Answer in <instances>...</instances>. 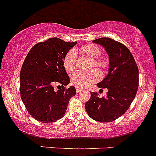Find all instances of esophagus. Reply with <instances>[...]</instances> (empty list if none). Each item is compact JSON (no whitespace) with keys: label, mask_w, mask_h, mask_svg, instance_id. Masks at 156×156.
<instances>
[{"label":"esophagus","mask_w":156,"mask_h":156,"mask_svg":"<svg viewBox=\"0 0 156 156\" xmlns=\"http://www.w3.org/2000/svg\"><path fill=\"white\" fill-rule=\"evenodd\" d=\"M81 90H81V88H80V87H76V92H77V93H79V92H81Z\"/></svg>","instance_id":"34e87169"}]
</instances>
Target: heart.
<instances>
[{
  "label": "heart",
  "mask_w": 156,
  "mask_h": 156,
  "mask_svg": "<svg viewBox=\"0 0 156 156\" xmlns=\"http://www.w3.org/2000/svg\"><path fill=\"white\" fill-rule=\"evenodd\" d=\"M81 54L87 56L91 59L90 67L94 66L100 69L106 70L108 68V61L101 56L102 50L100 47L94 44H88L78 48ZM76 62V56L74 50H69L63 59L64 68L67 72L74 70ZM100 78V74L96 69L83 72L76 71L71 75V82L78 87H84L90 84L96 82Z\"/></svg>",
  "instance_id": "heart-1"
}]
</instances>
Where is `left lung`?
<instances>
[{
    "mask_svg": "<svg viewBox=\"0 0 156 156\" xmlns=\"http://www.w3.org/2000/svg\"><path fill=\"white\" fill-rule=\"evenodd\" d=\"M103 46L109 57L107 76L97 85L106 88V97L99 98L97 92H90L85 104L90 117L100 122H110L122 116L130 107L138 89L139 70L128 48L123 44L100 37L93 41Z\"/></svg>",
    "mask_w": 156,
    "mask_h": 156,
    "instance_id": "left-lung-1",
    "label": "left lung"
}]
</instances>
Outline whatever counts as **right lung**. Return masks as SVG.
<instances>
[{"instance_id":"right-lung-1","label":"right lung","mask_w":156,"mask_h":156,"mask_svg":"<svg viewBox=\"0 0 156 156\" xmlns=\"http://www.w3.org/2000/svg\"><path fill=\"white\" fill-rule=\"evenodd\" d=\"M76 44L51 37L34 45L23 62L20 95L27 111L38 122L50 123L63 117L69 100L76 94L74 86L66 87L70 79L63 66L64 56ZM56 83L62 88L55 91Z\"/></svg>"}]
</instances>
